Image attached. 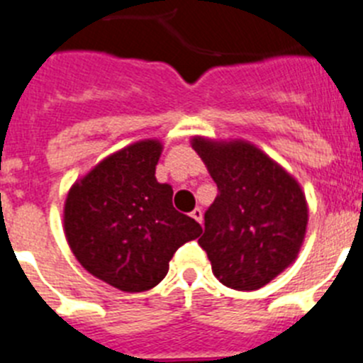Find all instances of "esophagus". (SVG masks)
I'll list each match as a JSON object with an SVG mask.
<instances>
[{
	"label": "esophagus",
	"mask_w": 363,
	"mask_h": 363,
	"mask_svg": "<svg viewBox=\"0 0 363 363\" xmlns=\"http://www.w3.org/2000/svg\"><path fill=\"white\" fill-rule=\"evenodd\" d=\"M191 216L194 218V220L200 221V223H201V220H203V211H201L200 207H196V209H194V211H192V213H191Z\"/></svg>",
	"instance_id": "obj_1"
}]
</instances>
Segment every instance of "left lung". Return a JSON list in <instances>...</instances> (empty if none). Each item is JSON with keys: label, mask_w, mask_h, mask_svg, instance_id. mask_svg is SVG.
Returning a JSON list of instances; mask_svg holds the SVG:
<instances>
[{"label": "left lung", "mask_w": 363, "mask_h": 363, "mask_svg": "<svg viewBox=\"0 0 363 363\" xmlns=\"http://www.w3.org/2000/svg\"><path fill=\"white\" fill-rule=\"evenodd\" d=\"M192 147L218 187L198 243L221 284L259 289L300 251L307 227L306 196L294 178L251 143L194 138Z\"/></svg>", "instance_id": "8db88e82"}]
</instances>
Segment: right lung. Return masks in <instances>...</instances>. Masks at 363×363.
Returning <instances> with one entry per match:
<instances>
[{
	"instance_id": "obj_1",
	"label": "right lung",
	"mask_w": 363,
	"mask_h": 363,
	"mask_svg": "<svg viewBox=\"0 0 363 363\" xmlns=\"http://www.w3.org/2000/svg\"><path fill=\"white\" fill-rule=\"evenodd\" d=\"M160 154L154 140L125 147L74 185L65 201L74 256L125 293L158 285L174 252L201 234L196 220L174 209L171 185L156 182Z\"/></svg>"
}]
</instances>
